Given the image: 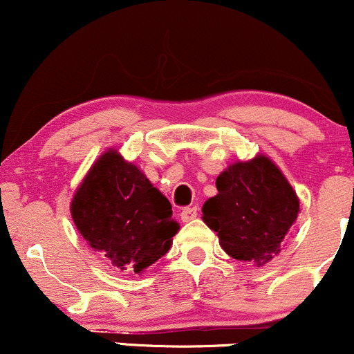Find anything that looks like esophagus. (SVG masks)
Listing matches in <instances>:
<instances>
[{
    "label": "esophagus",
    "instance_id": "obj_1",
    "mask_svg": "<svg viewBox=\"0 0 354 354\" xmlns=\"http://www.w3.org/2000/svg\"><path fill=\"white\" fill-rule=\"evenodd\" d=\"M196 216H198V207H185V209L181 211L183 223H189V221L196 219Z\"/></svg>",
    "mask_w": 354,
    "mask_h": 354
}]
</instances>
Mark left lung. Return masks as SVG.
Instances as JSON below:
<instances>
[{
  "label": "left lung",
  "mask_w": 354,
  "mask_h": 354,
  "mask_svg": "<svg viewBox=\"0 0 354 354\" xmlns=\"http://www.w3.org/2000/svg\"><path fill=\"white\" fill-rule=\"evenodd\" d=\"M218 194L203 206V219L221 247L237 261L263 266L280 252L300 201L274 161L259 155L237 161L216 180Z\"/></svg>",
  "instance_id": "8db88e82"
}]
</instances>
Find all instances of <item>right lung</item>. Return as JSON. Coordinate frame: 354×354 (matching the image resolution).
<instances>
[{"label":"right lung","instance_id":"1","mask_svg":"<svg viewBox=\"0 0 354 354\" xmlns=\"http://www.w3.org/2000/svg\"><path fill=\"white\" fill-rule=\"evenodd\" d=\"M75 227L117 270L142 272L168 252L180 229L171 204L117 150L100 156L71 203Z\"/></svg>","mask_w":354,"mask_h":354}]
</instances>
